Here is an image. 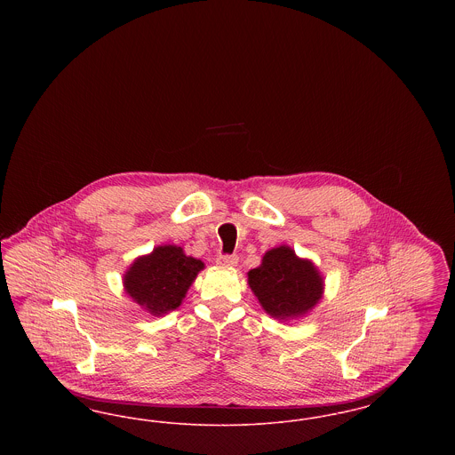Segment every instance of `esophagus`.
Here are the masks:
<instances>
[{"instance_id":"esophagus-1","label":"esophagus","mask_w":455,"mask_h":455,"mask_svg":"<svg viewBox=\"0 0 455 455\" xmlns=\"http://www.w3.org/2000/svg\"><path fill=\"white\" fill-rule=\"evenodd\" d=\"M237 256H218L217 258L218 266H225V267H234L237 266Z\"/></svg>"}]
</instances>
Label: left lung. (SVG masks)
<instances>
[{"mask_svg":"<svg viewBox=\"0 0 455 455\" xmlns=\"http://www.w3.org/2000/svg\"><path fill=\"white\" fill-rule=\"evenodd\" d=\"M247 283L264 312L290 323L307 315L324 295V276L290 245L269 249L259 266L247 273Z\"/></svg>","mask_w":455,"mask_h":455,"instance_id":"left-lung-1","label":"left lung"}]
</instances>
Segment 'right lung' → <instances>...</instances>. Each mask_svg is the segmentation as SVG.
I'll list each match as a JSON object with an SVG mask.
<instances>
[{
  "mask_svg": "<svg viewBox=\"0 0 455 455\" xmlns=\"http://www.w3.org/2000/svg\"><path fill=\"white\" fill-rule=\"evenodd\" d=\"M204 262L188 256L182 247L156 245L150 254L138 256L123 275L131 300L153 317L175 310L186 299Z\"/></svg>",
  "mask_w": 455,
  "mask_h": 455,
  "instance_id": "right-lung-1",
  "label": "right lung"
}]
</instances>
